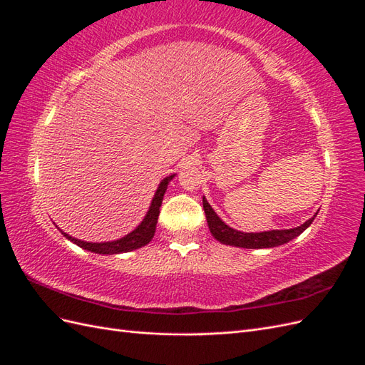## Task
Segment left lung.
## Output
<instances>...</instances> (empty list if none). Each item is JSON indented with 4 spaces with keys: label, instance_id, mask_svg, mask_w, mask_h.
I'll return each mask as SVG.
<instances>
[{
    "label": "left lung",
    "instance_id": "8db88e82",
    "mask_svg": "<svg viewBox=\"0 0 365 365\" xmlns=\"http://www.w3.org/2000/svg\"><path fill=\"white\" fill-rule=\"evenodd\" d=\"M202 205L207 216L208 228L212 231V235L220 242V244L233 245L239 248H272L283 245L286 242L292 240L294 237L300 236L314 220L312 217L306 220L303 225L289 230H272L263 231V233H242V231H237L224 224L222 219L215 213V210L207 202L205 197H202Z\"/></svg>",
    "mask_w": 365,
    "mask_h": 365
}]
</instances>
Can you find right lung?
I'll use <instances>...</instances> for the list:
<instances>
[{
	"label": "right lung",
	"instance_id": "obj_1",
	"mask_svg": "<svg viewBox=\"0 0 365 365\" xmlns=\"http://www.w3.org/2000/svg\"><path fill=\"white\" fill-rule=\"evenodd\" d=\"M175 175L168 176L161 181V184L158 185V190L155 192V196H153L152 204L149 207V212L143 219V222L129 233L128 236L121 237L118 240L114 242H102V244H93V242H83L79 239H74L68 235L62 233L65 237L70 239L71 242H74L76 245H79L83 250H88L91 252H97V254H118V252H128L132 250H137L148 245L150 239L155 235V228H157V222H158V216H160V207L163 202V197L165 190H168V184L170 182V180L173 178Z\"/></svg>",
	"mask_w": 365,
	"mask_h": 365
}]
</instances>
